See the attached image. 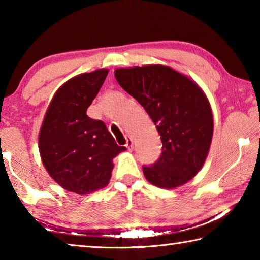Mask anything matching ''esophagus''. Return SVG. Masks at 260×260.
<instances>
[{"mask_svg": "<svg viewBox=\"0 0 260 260\" xmlns=\"http://www.w3.org/2000/svg\"><path fill=\"white\" fill-rule=\"evenodd\" d=\"M125 147L128 149V150H132L133 149V140H132L129 136H127V140H126V144Z\"/></svg>", "mask_w": 260, "mask_h": 260, "instance_id": "obj_1", "label": "esophagus"}]
</instances>
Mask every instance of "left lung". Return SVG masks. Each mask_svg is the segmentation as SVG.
<instances>
[{
    "mask_svg": "<svg viewBox=\"0 0 260 260\" xmlns=\"http://www.w3.org/2000/svg\"><path fill=\"white\" fill-rule=\"evenodd\" d=\"M114 77L160 135L161 155L143 166L144 177L162 189L187 183L203 167L212 141L213 114L204 91L192 79L160 64L120 68Z\"/></svg>",
    "mask_w": 260,
    "mask_h": 260,
    "instance_id": "left-lung-1",
    "label": "left lung"
}]
</instances>
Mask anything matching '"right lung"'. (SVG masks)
Returning <instances> with one entry per match:
<instances>
[{
  "instance_id": "add662e5",
  "label": "right lung",
  "mask_w": 260,
  "mask_h": 260,
  "mask_svg": "<svg viewBox=\"0 0 260 260\" xmlns=\"http://www.w3.org/2000/svg\"><path fill=\"white\" fill-rule=\"evenodd\" d=\"M109 73L99 69L61 85L52 98L39 133L42 164L65 190L88 195L107 187L113 158L125 151L103 121L87 116Z\"/></svg>"
}]
</instances>
